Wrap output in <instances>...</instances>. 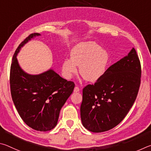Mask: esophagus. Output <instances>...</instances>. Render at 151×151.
<instances>
[{
    "label": "esophagus",
    "mask_w": 151,
    "mask_h": 151,
    "mask_svg": "<svg viewBox=\"0 0 151 151\" xmlns=\"http://www.w3.org/2000/svg\"><path fill=\"white\" fill-rule=\"evenodd\" d=\"M79 91H80V88H78V87H75V88H74V89H73V91L74 92H78Z\"/></svg>",
    "instance_id": "esophagus-1"
}]
</instances>
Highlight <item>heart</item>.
I'll return each mask as SVG.
<instances>
[{
  "instance_id": "obj_1",
  "label": "heart",
  "mask_w": 151,
  "mask_h": 151,
  "mask_svg": "<svg viewBox=\"0 0 151 151\" xmlns=\"http://www.w3.org/2000/svg\"><path fill=\"white\" fill-rule=\"evenodd\" d=\"M109 55L106 50L101 48L94 42H83L76 44L70 52V59L62 63V71L66 78H70L77 72L86 80L94 82L99 80L106 71Z\"/></svg>"
}]
</instances>
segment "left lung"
Masks as SVG:
<instances>
[{
	"mask_svg": "<svg viewBox=\"0 0 151 151\" xmlns=\"http://www.w3.org/2000/svg\"><path fill=\"white\" fill-rule=\"evenodd\" d=\"M141 75V63L133 47L93 85L85 87L80 107L84 127L101 133L119 124L137 98Z\"/></svg>",
	"mask_w": 151,
	"mask_h": 151,
	"instance_id": "left-lung-1",
	"label": "left lung"
}]
</instances>
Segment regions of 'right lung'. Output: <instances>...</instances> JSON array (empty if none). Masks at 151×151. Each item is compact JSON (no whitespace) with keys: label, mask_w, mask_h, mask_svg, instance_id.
<instances>
[{"label":"right lung","mask_w":151,"mask_h":151,"mask_svg":"<svg viewBox=\"0 0 151 151\" xmlns=\"http://www.w3.org/2000/svg\"><path fill=\"white\" fill-rule=\"evenodd\" d=\"M40 36L39 33L30 34L15 51L10 67V91L16 109L24 122L34 130L47 131L56 126L60 110L72 93L75 85L61 78L52 68L32 75L20 67L17 57L21 48Z\"/></svg>","instance_id":"1"}]
</instances>
